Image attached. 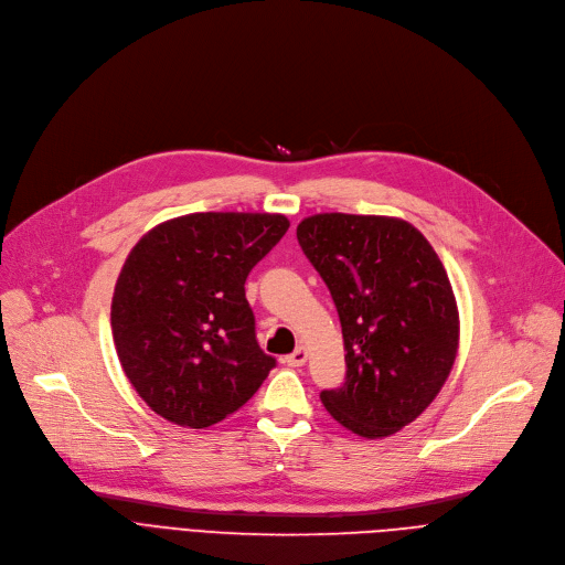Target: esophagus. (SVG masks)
I'll list each match as a JSON object with an SVG mask.
<instances>
[{"mask_svg":"<svg viewBox=\"0 0 565 565\" xmlns=\"http://www.w3.org/2000/svg\"><path fill=\"white\" fill-rule=\"evenodd\" d=\"M306 360H308L306 347H298L294 353L285 355V364H289V367H301V364H306Z\"/></svg>","mask_w":565,"mask_h":565,"instance_id":"esophagus-1","label":"esophagus"}]
</instances>
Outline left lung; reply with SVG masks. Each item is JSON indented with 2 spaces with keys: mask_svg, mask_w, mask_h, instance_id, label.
I'll return each mask as SVG.
<instances>
[{
  "mask_svg": "<svg viewBox=\"0 0 565 565\" xmlns=\"http://www.w3.org/2000/svg\"><path fill=\"white\" fill-rule=\"evenodd\" d=\"M298 244L340 315L347 381L323 390L326 411L362 438L417 419L458 353V308L440 257L408 221L315 214Z\"/></svg>",
  "mask_w": 565,
  "mask_h": 565,
  "instance_id": "obj_1",
  "label": "left lung"
}]
</instances>
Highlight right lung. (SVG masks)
<instances>
[{
	"label": "right lung",
	"mask_w": 565,
	"mask_h": 565,
	"mask_svg": "<svg viewBox=\"0 0 565 565\" xmlns=\"http://www.w3.org/2000/svg\"><path fill=\"white\" fill-rule=\"evenodd\" d=\"M287 227L282 214L198 212L154 225L129 250L111 301L114 344L157 415L218 424L276 367L255 340L244 285Z\"/></svg>",
	"instance_id": "1"
}]
</instances>
